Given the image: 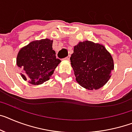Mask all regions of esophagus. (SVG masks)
<instances>
[{
  "mask_svg": "<svg viewBox=\"0 0 132 132\" xmlns=\"http://www.w3.org/2000/svg\"><path fill=\"white\" fill-rule=\"evenodd\" d=\"M70 55H68V56H67V57H65V58H64V60H66L68 61V60H70Z\"/></svg>",
  "mask_w": 132,
  "mask_h": 132,
  "instance_id": "34e87169",
  "label": "esophagus"
}]
</instances>
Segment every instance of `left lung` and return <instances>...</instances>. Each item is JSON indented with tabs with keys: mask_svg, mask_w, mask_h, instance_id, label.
<instances>
[{
	"mask_svg": "<svg viewBox=\"0 0 132 132\" xmlns=\"http://www.w3.org/2000/svg\"><path fill=\"white\" fill-rule=\"evenodd\" d=\"M76 82L88 90L98 89L110 79L114 62L103 45L90 41L79 42L70 57Z\"/></svg>",
	"mask_w": 132,
	"mask_h": 132,
	"instance_id": "obj_1",
	"label": "left lung"
}]
</instances>
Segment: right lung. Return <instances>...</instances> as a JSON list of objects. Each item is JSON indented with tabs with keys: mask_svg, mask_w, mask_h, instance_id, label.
Returning <instances> with one entry per match:
<instances>
[{
	"mask_svg": "<svg viewBox=\"0 0 132 132\" xmlns=\"http://www.w3.org/2000/svg\"><path fill=\"white\" fill-rule=\"evenodd\" d=\"M53 40L42 39L30 42L20 50L16 65L21 69V75L34 85H42L50 78L61 62L52 48Z\"/></svg>",
	"mask_w": 132,
	"mask_h": 132,
	"instance_id": "right-lung-1",
	"label": "right lung"
}]
</instances>
